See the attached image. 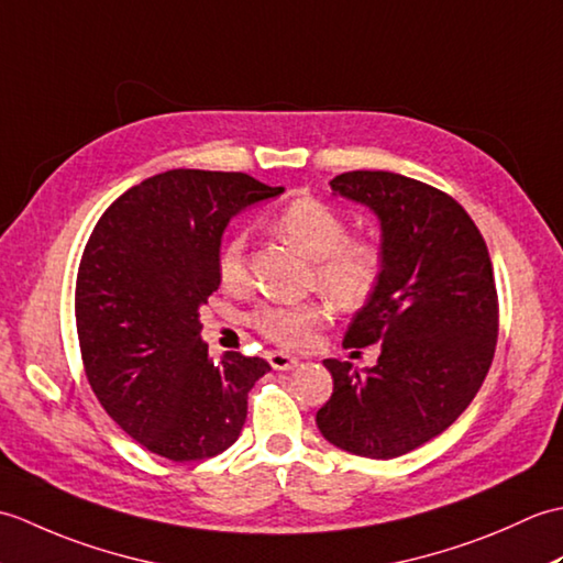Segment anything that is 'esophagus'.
Instances as JSON below:
<instances>
[{"instance_id": "1", "label": "esophagus", "mask_w": 563, "mask_h": 563, "mask_svg": "<svg viewBox=\"0 0 563 563\" xmlns=\"http://www.w3.org/2000/svg\"><path fill=\"white\" fill-rule=\"evenodd\" d=\"M268 363L273 369H292L300 365V361L288 353H268Z\"/></svg>"}]
</instances>
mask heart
<instances>
[{"instance_id": "heart-1", "label": "heart", "mask_w": 563, "mask_h": 563, "mask_svg": "<svg viewBox=\"0 0 563 563\" xmlns=\"http://www.w3.org/2000/svg\"><path fill=\"white\" fill-rule=\"evenodd\" d=\"M275 227L314 258L312 283L341 309H361L377 295L385 278V249L369 236H351L349 220L314 196L290 200L278 214ZM214 271L224 290H242L249 278L246 236L224 239ZM329 321V307L309 300L297 305L263 302L249 314V324L263 339L283 349H309L319 329Z\"/></svg>"}]
</instances>
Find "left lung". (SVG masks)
I'll list each match as a JSON object with an SVG mask.
<instances>
[{
	"instance_id": "obj_1",
	"label": "left lung",
	"mask_w": 563,
	"mask_h": 563,
	"mask_svg": "<svg viewBox=\"0 0 563 563\" xmlns=\"http://www.w3.org/2000/svg\"><path fill=\"white\" fill-rule=\"evenodd\" d=\"M331 188L377 212L387 268L343 339L345 349L379 343L377 365L324 361L333 394L317 426L345 452L391 460L440 435L479 391L498 339L494 266L479 227L433 186L345 172Z\"/></svg>"
}]
</instances>
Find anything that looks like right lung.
<instances>
[{
    "label": "right lung",
    "instance_id": "obj_1",
    "mask_svg": "<svg viewBox=\"0 0 563 563\" xmlns=\"http://www.w3.org/2000/svg\"><path fill=\"white\" fill-rule=\"evenodd\" d=\"M280 194L239 172L172 169L113 200L84 246V373L106 413L159 457L208 460L242 433L249 391L271 365L234 351L210 361L198 309L220 288L227 222Z\"/></svg>",
    "mask_w": 563,
    "mask_h": 563
}]
</instances>
